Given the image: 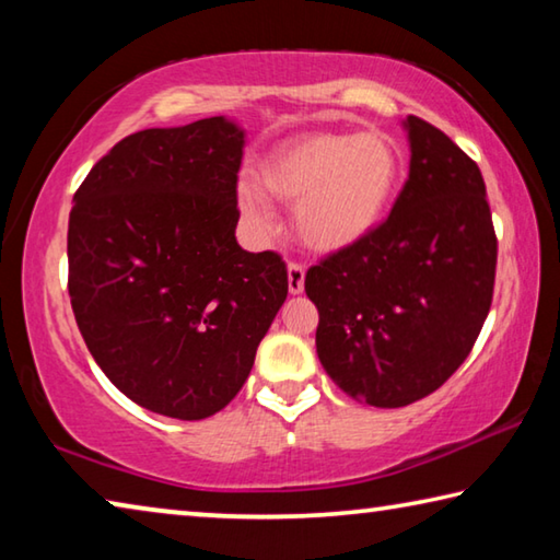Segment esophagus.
<instances>
[{
  "label": "esophagus",
  "mask_w": 560,
  "mask_h": 560,
  "mask_svg": "<svg viewBox=\"0 0 560 560\" xmlns=\"http://www.w3.org/2000/svg\"><path fill=\"white\" fill-rule=\"evenodd\" d=\"M303 281H306V269L301 264H289V291L293 296L303 293Z\"/></svg>",
  "instance_id": "34e87169"
}]
</instances>
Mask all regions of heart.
<instances>
[{"label": "heart", "mask_w": 560, "mask_h": 560, "mask_svg": "<svg viewBox=\"0 0 560 560\" xmlns=\"http://www.w3.org/2000/svg\"><path fill=\"white\" fill-rule=\"evenodd\" d=\"M402 179V153L385 132L314 130L273 145L257 165V187H236V207L259 234L277 220L267 202L296 205L299 240L316 254H340L381 230Z\"/></svg>", "instance_id": "heart-1"}]
</instances>
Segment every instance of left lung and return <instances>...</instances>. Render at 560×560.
<instances>
[{"instance_id": "1", "label": "left lung", "mask_w": 560, "mask_h": 560, "mask_svg": "<svg viewBox=\"0 0 560 560\" xmlns=\"http://www.w3.org/2000/svg\"><path fill=\"white\" fill-rule=\"evenodd\" d=\"M402 128L410 175L390 217L306 273L320 365L371 407L438 390L469 355L494 293L497 236L477 163L422 118Z\"/></svg>"}]
</instances>
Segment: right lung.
I'll list each match as a JSON object with an SVG mask.
<instances>
[{
    "mask_svg": "<svg viewBox=\"0 0 560 560\" xmlns=\"http://www.w3.org/2000/svg\"><path fill=\"white\" fill-rule=\"evenodd\" d=\"M244 143L226 116L132 132L73 195L75 324L122 395L175 420L234 400L289 293L279 254L234 236Z\"/></svg>",
    "mask_w": 560,
    "mask_h": 560,
    "instance_id": "add662e5",
    "label": "right lung"
}]
</instances>
